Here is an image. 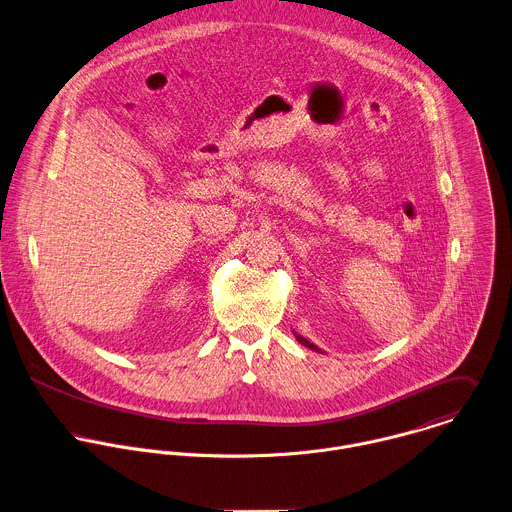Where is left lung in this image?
<instances>
[{
	"label": "left lung",
	"mask_w": 512,
	"mask_h": 512,
	"mask_svg": "<svg viewBox=\"0 0 512 512\" xmlns=\"http://www.w3.org/2000/svg\"><path fill=\"white\" fill-rule=\"evenodd\" d=\"M293 335H295V339H297V341H299V343H301V345H305V347H307V349H311V351H317V353H323V351H321V349H319V347H317V345H313V343H311V341H307V339H305V337H301V335H299V333H293Z\"/></svg>",
	"instance_id": "left-lung-1"
}]
</instances>
